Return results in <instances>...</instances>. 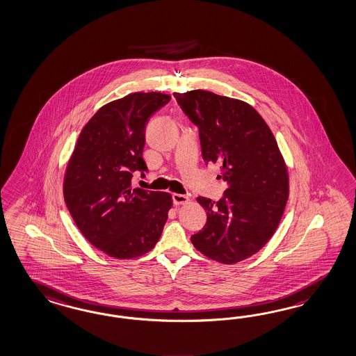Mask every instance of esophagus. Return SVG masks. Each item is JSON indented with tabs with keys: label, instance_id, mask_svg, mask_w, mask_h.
<instances>
[{
	"label": "esophagus",
	"instance_id": "1",
	"mask_svg": "<svg viewBox=\"0 0 356 356\" xmlns=\"http://www.w3.org/2000/svg\"><path fill=\"white\" fill-rule=\"evenodd\" d=\"M172 199H173V203L175 205H181V204H186L188 202V196L182 195V193H173Z\"/></svg>",
	"mask_w": 356,
	"mask_h": 356
}]
</instances>
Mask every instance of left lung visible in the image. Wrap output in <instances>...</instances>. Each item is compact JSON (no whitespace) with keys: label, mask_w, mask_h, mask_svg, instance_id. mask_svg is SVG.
Returning a JSON list of instances; mask_svg holds the SVG:
<instances>
[{"label":"left lung","mask_w":356,"mask_h":356,"mask_svg":"<svg viewBox=\"0 0 356 356\" xmlns=\"http://www.w3.org/2000/svg\"><path fill=\"white\" fill-rule=\"evenodd\" d=\"M197 126L205 163L221 165L227 188L218 202L197 197L207 224L193 247L222 264H235L264 247L289 199V174L275 135L247 102L195 90L174 93Z\"/></svg>","instance_id":"8db88e82"}]
</instances>
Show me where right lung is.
Wrapping results in <instances>:
<instances>
[{
  "mask_svg": "<svg viewBox=\"0 0 356 356\" xmlns=\"http://www.w3.org/2000/svg\"><path fill=\"white\" fill-rule=\"evenodd\" d=\"M170 102L160 92H136L100 108L83 127L67 163L63 197L84 238L115 259H132L159 242L172 195L132 188L143 160L145 126Z\"/></svg>",
  "mask_w": 356,
  "mask_h": 356,
  "instance_id": "right-lung-1",
  "label": "right lung"
}]
</instances>
